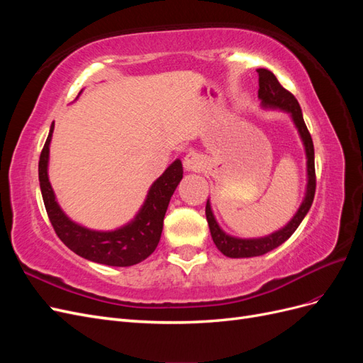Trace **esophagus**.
I'll use <instances>...</instances> for the list:
<instances>
[{
	"mask_svg": "<svg viewBox=\"0 0 363 363\" xmlns=\"http://www.w3.org/2000/svg\"><path fill=\"white\" fill-rule=\"evenodd\" d=\"M183 164L188 171H200L204 168V162L201 156L196 155V152H188L183 159Z\"/></svg>",
	"mask_w": 363,
	"mask_h": 363,
	"instance_id": "obj_1",
	"label": "esophagus"
}]
</instances>
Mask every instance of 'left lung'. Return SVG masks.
Instances as JSON below:
<instances>
[{
  "label": "left lung",
  "mask_w": 363,
  "mask_h": 363,
  "mask_svg": "<svg viewBox=\"0 0 363 363\" xmlns=\"http://www.w3.org/2000/svg\"><path fill=\"white\" fill-rule=\"evenodd\" d=\"M259 98H260V104L265 108H280V111L288 112L294 121V124L298 130L300 138L303 140V145L306 150V159H307V188H306V195L304 200L300 206L298 211L294 215L291 221L280 228L279 232H274L265 238H256V239H240V238H233L223 232V228L218 225L216 219L213 216L211 203L207 200L206 204V218L208 223V228H211V235L216 248L223 252L227 257H256L262 256L265 252L277 248L281 245L284 240H288L292 233L295 232L304 216L309 212V208L313 203V196H315V189H316V177H315V151H313V142L312 136L307 130L303 113H301V107L296 101V98L284 89V87L279 83L271 71L265 68H259Z\"/></svg>",
  "instance_id": "left-lung-1"
}]
</instances>
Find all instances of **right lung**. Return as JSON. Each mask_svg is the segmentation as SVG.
<instances>
[{
    "instance_id": "add662e5",
    "label": "right lung",
    "mask_w": 363,
    "mask_h": 363,
    "mask_svg": "<svg viewBox=\"0 0 363 363\" xmlns=\"http://www.w3.org/2000/svg\"><path fill=\"white\" fill-rule=\"evenodd\" d=\"M54 123L39 159V183L43 204L54 232L62 242L87 260L103 263L108 267H131L145 260L156 250L162 228L163 218L167 213L171 196L183 179L182 162L174 160L160 177L151 184L144 206L124 227L112 232H96L77 224L63 213L56 195L48 180V159L50 142L52 136Z\"/></svg>"
}]
</instances>
